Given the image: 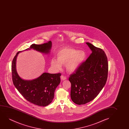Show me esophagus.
Here are the masks:
<instances>
[{
  "label": "esophagus",
  "mask_w": 129,
  "mask_h": 129,
  "mask_svg": "<svg viewBox=\"0 0 129 129\" xmlns=\"http://www.w3.org/2000/svg\"><path fill=\"white\" fill-rule=\"evenodd\" d=\"M60 78H61V79L62 80H63V81L67 79V78L65 77V76H64L63 75H61V77H60Z\"/></svg>",
  "instance_id": "obj_1"
}]
</instances>
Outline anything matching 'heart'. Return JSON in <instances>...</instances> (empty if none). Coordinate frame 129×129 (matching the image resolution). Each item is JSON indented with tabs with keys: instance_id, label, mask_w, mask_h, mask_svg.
<instances>
[{
	"instance_id": "obj_1",
	"label": "heart",
	"mask_w": 129,
	"mask_h": 129,
	"mask_svg": "<svg viewBox=\"0 0 129 129\" xmlns=\"http://www.w3.org/2000/svg\"><path fill=\"white\" fill-rule=\"evenodd\" d=\"M85 51L73 48H64L58 51L56 59L51 60V65L57 69H60L61 65H65L69 72H74L78 70L86 58Z\"/></svg>"
}]
</instances>
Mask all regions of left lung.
Segmentation results:
<instances>
[{
	"label": "left lung",
	"instance_id": "8db88e82",
	"mask_svg": "<svg viewBox=\"0 0 129 129\" xmlns=\"http://www.w3.org/2000/svg\"><path fill=\"white\" fill-rule=\"evenodd\" d=\"M87 44L92 51L86 60L70 75L72 101L78 104H86L99 94L106 83L108 64L104 51L89 43Z\"/></svg>",
	"mask_w": 129,
	"mask_h": 129
}]
</instances>
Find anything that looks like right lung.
I'll list each match as a JSON object with an SVG mask.
<instances>
[{
  "mask_svg": "<svg viewBox=\"0 0 129 129\" xmlns=\"http://www.w3.org/2000/svg\"><path fill=\"white\" fill-rule=\"evenodd\" d=\"M51 45V41L42 44H33L24 51L33 48L42 53H48ZM22 51H18L16 54L11 64L14 85L27 101L38 106H47L53 100L55 88L60 82L61 74L44 73L37 78L31 81L22 79L16 71V60L18 54Z\"/></svg>",
  "mask_w": 129,
  "mask_h": 129,
  "instance_id": "right-lung-1",
  "label": "right lung"
}]
</instances>
